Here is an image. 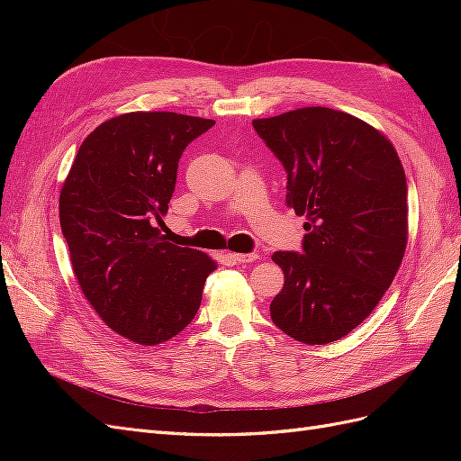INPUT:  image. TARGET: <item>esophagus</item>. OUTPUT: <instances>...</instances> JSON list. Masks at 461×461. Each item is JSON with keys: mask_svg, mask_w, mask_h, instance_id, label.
Listing matches in <instances>:
<instances>
[{"mask_svg": "<svg viewBox=\"0 0 461 461\" xmlns=\"http://www.w3.org/2000/svg\"><path fill=\"white\" fill-rule=\"evenodd\" d=\"M234 263H252L256 259H259L258 254H230Z\"/></svg>", "mask_w": 461, "mask_h": 461, "instance_id": "obj_1", "label": "esophagus"}]
</instances>
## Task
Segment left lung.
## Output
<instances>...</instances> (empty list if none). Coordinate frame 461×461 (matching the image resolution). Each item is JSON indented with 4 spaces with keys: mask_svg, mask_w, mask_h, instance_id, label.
Wrapping results in <instances>:
<instances>
[{
    "mask_svg": "<svg viewBox=\"0 0 461 461\" xmlns=\"http://www.w3.org/2000/svg\"><path fill=\"white\" fill-rule=\"evenodd\" d=\"M288 173L286 203L303 215V254L275 252L285 286L273 323L298 342L329 344L367 319L408 244V185L388 138L329 107L252 121Z\"/></svg>",
    "mask_w": 461,
    "mask_h": 461,
    "instance_id": "1",
    "label": "left lung"
}]
</instances>
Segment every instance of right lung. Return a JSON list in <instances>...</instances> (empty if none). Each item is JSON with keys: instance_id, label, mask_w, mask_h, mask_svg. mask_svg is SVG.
Returning a JSON list of instances; mask_svg holds the SVG:
<instances>
[{"instance_id": "obj_1", "label": "right lung", "mask_w": 461, "mask_h": 461, "mask_svg": "<svg viewBox=\"0 0 461 461\" xmlns=\"http://www.w3.org/2000/svg\"><path fill=\"white\" fill-rule=\"evenodd\" d=\"M213 124L173 111L113 117L80 144L63 183L59 221L82 294L136 344L156 346L188 327L217 269L153 227L169 209L185 148Z\"/></svg>"}]
</instances>
